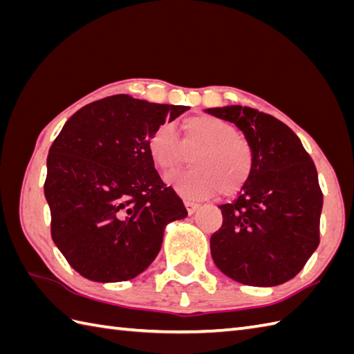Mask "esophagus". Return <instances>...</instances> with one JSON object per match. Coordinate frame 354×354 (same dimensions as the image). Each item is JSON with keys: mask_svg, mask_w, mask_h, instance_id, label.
Here are the masks:
<instances>
[{"mask_svg": "<svg viewBox=\"0 0 354 354\" xmlns=\"http://www.w3.org/2000/svg\"><path fill=\"white\" fill-rule=\"evenodd\" d=\"M184 204H185V208H187V212H189L190 214H193L194 212H196V209L199 208V204L198 202H194V201H184Z\"/></svg>", "mask_w": 354, "mask_h": 354, "instance_id": "esophagus-1", "label": "esophagus"}]
</instances>
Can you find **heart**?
I'll return each mask as SVG.
<instances>
[{"label": "heart", "mask_w": 354, "mask_h": 354, "mask_svg": "<svg viewBox=\"0 0 354 354\" xmlns=\"http://www.w3.org/2000/svg\"><path fill=\"white\" fill-rule=\"evenodd\" d=\"M147 153L164 171L178 169L192 155V170L167 176V184L187 199H205L217 192L232 196L254 169L251 142L234 124L207 114L183 120L181 140L171 126H158L147 140Z\"/></svg>", "instance_id": "1"}]
</instances>
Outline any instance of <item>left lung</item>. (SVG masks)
I'll return each mask as SVG.
<instances>
[{
  "instance_id": "left-lung-1",
  "label": "left lung",
  "mask_w": 354,
  "mask_h": 354,
  "mask_svg": "<svg viewBox=\"0 0 354 354\" xmlns=\"http://www.w3.org/2000/svg\"><path fill=\"white\" fill-rule=\"evenodd\" d=\"M234 123L254 149L251 178L209 239L222 272L248 286L272 288L295 277L319 245L322 193L301 140L280 120L240 104L205 109Z\"/></svg>"
}]
</instances>
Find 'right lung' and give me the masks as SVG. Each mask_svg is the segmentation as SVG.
Here are the masks:
<instances>
[{
  "label": "right lung",
  "instance_id": "right-lung-1",
  "mask_svg": "<svg viewBox=\"0 0 354 354\" xmlns=\"http://www.w3.org/2000/svg\"><path fill=\"white\" fill-rule=\"evenodd\" d=\"M189 109L111 95L73 114L53 141L44 185L51 237L82 277L132 280L156 259L165 227L187 217L155 170L147 140Z\"/></svg>",
  "mask_w": 354,
  "mask_h": 354
}]
</instances>
